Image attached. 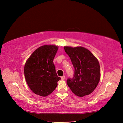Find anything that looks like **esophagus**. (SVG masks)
Instances as JSON below:
<instances>
[{
    "instance_id": "1",
    "label": "esophagus",
    "mask_w": 123,
    "mask_h": 123,
    "mask_svg": "<svg viewBox=\"0 0 123 123\" xmlns=\"http://www.w3.org/2000/svg\"><path fill=\"white\" fill-rule=\"evenodd\" d=\"M61 80H65V79H66V76H61Z\"/></svg>"
}]
</instances>
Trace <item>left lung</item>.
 Segmentation results:
<instances>
[{"label":"left lung","mask_w":123,"mask_h":123,"mask_svg":"<svg viewBox=\"0 0 123 123\" xmlns=\"http://www.w3.org/2000/svg\"><path fill=\"white\" fill-rule=\"evenodd\" d=\"M75 69L74 77L67 80L68 86L77 96L89 95L94 90L100 79L99 61L96 57L82 47H64Z\"/></svg>","instance_id":"8db88e82"}]
</instances>
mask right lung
<instances>
[{
	"label": "right lung",
	"instance_id": "1",
	"mask_svg": "<svg viewBox=\"0 0 123 123\" xmlns=\"http://www.w3.org/2000/svg\"><path fill=\"white\" fill-rule=\"evenodd\" d=\"M58 48L55 45H42L35 50L26 60L25 78L35 94L47 97L56 88L61 78L56 73L53 60Z\"/></svg>",
	"mask_w": 123,
	"mask_h": 123
}]
</instances>
